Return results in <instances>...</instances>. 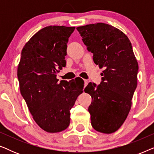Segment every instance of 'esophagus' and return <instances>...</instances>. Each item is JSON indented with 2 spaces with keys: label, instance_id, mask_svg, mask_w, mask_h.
Segmentation results:
<instances>
[{
  "label": "esophagus",
  "instance_id": "34e87169",
  "mask_svg": "<svg viewBox=\"0 0 154 154\" xmlns=\"http://www.w3.org/2000/svg\"><path fill=\"white\" fill-rule=\"evenodd\" d=\"M88 82H89V81H88V80H84V83H85V86H86V85H88Z\"/></svg>",
  "mask_w": 154,
  "mask_h": 154
}]
</instances>
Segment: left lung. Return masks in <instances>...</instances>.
<instances>
[{
  "label": "left lung",
  "mask_w": 154,
  "mask_h": 154,
  "mask_svg": "<svg viewBox=\"0 0 154 154\" xmlns=\"http://www.w3.org/2000/svg\"><path fill=\"white\" fill-rule=\"evenodd\" d=\"M76 29L94 62L104 68L100 85L90 83L84 90L92 99L88 108L91 125L102 133H113L125 121L137 85L139 66L132 44L123 31L104 23Z\"/></svg>",
  "instance_id": "obj_1"
}]
</instances>
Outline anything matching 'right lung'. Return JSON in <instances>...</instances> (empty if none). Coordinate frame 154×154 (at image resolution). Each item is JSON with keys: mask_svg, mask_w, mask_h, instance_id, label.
<instances>
[{"mask_svg": "<svg viewBox=\"0 0 154 154\" xmlns=\"http://www.w3.org/2000/svg\"><path fill=\"white\" fill-rule=\"evenodd\" d=\"M74 29L64 26L41 29L25 44L18 64L21 94L35 123L50 133L69 127L70 109L83 92V83H58L57 79L66 66V44Z\"/></svg>", "mask_w": 154, "mask_h": 154, "instance_id": "right-lung-1", "label": "right lung"}]
</instances>
